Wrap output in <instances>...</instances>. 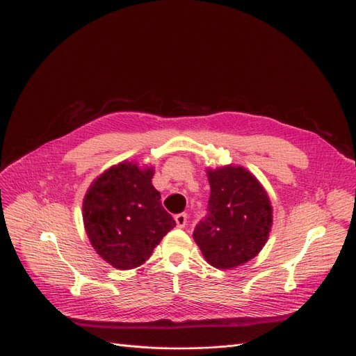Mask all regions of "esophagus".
Returning a JSON list of instances; mask_svg holds the SVG:
<instances>
[{
    "label": "esophagus",
    "mask_w": 356,
    "mask_h": 356,
    "mask_svg": "<svg viewBox=\"0 0 356 356\" xmlns=\"http://www.w3.org/2000/svg\"><path fill=\"white\" fill-rule=\"evenodd\" d=\"M175 220H176L179 228H184L186 225V222H188V215H186V213H179V215L175 216Z\"/></svg>",
    "instance_id": "34e87169"
}]
</instances>
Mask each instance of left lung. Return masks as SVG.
Returning <instances> with one entry per match:
<instances>
[{"label":"left lung","mask_w":356,"mask_h":356,"mask_svg":"<svg viewBox=\"0 0 356 356\" xmlns=\"http://www.w3.org/2000/svg\"><path fill=\"white\" fill-rule=\"evenodd\" d=\"M207 215L194 240L210 266L228 270L255 258L268 240L273 209L258 179L240 165L207 170Z\"/></svg>","instance_id":"8db88e82"}]
</instances>
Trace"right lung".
<instances>
[{"label": "right lung", "instance_id": "add662e5", "mask_svg": "<svg viewBox=\"0 0 356 356\" xmlns=\"http://www.w3.org/2000/svg\"><path fill=\"white\" fill-rule=\"evenodd\" d=\"M154 168L136 162L110 167L89 186L83 200V222L90 245L118 270L146 262L175 219L161 204L152 185Z\"/></svg>", "mask_w": 356, "mask_h": 356}]
</instances>
